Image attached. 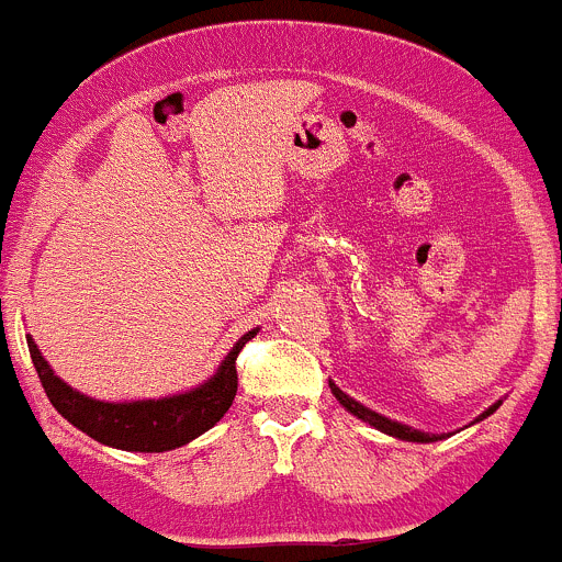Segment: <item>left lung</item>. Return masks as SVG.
Returning a JSON list of instances; mask_svg holds the SVG:
<instances>
[{
    "instance_id": "obj_1",
    "label": "left lung",
    "mask_w": 562,
    "mask_h": 562,
    "mask_svg": "<svg viewBox=\"0 0 562 562\" xmlns=\"http://www.w3.org/2000/svg\"><path fill=\"white\" fill-rule=\"evenodd\" d=\"M329 389H331V394H335V400L340 402L342 408L349 411L351 416H357V419L366 422V425H371V428L380 430V434H389V436H394V439H402V441H416V445H430V441L448 439V436H450V434H425V430H416V428H411V425H402V422L389 419V416L376 414V411L366 408L362 402H357L355 396L342 394V391L337 389V385L331 380H329ZM501 402H504V400L493 402V405H490V408H486L484 414L475 416V419L470 422V425H475V422H481V419H486V416H490V414H495V411L501 408Z\"/></svg>"
}]
</instances>
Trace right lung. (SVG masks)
Returning <instances> with one entry per match:
<instances>
[{
	"label": "right lung",
	"mask_w": 562,
	"mask_h": 562,
	"mask_svg": "<svg viewBox=\"0 0 562 562\" xmlns=\"http://www.w3.org/2000/svg\"><path fill=\"white\" fill-rule=\"evenodd\" d=\"M256 331L258 326L238 337L225 360L220 362V369L213 371L205 382L180 391V394L160 396V400L106 402L87 396L67 385L56 371L49 369V362L44 360L36 340L30 335L27 349L53 408L69 425H76L78 430H83L106 448L128 450V453H166V450L182 448L205 430H211L227 414L238 389L236 357L241 346L250 337H256Z\"/></svg>",
	"instance_id": "1"
}]
</instances>
